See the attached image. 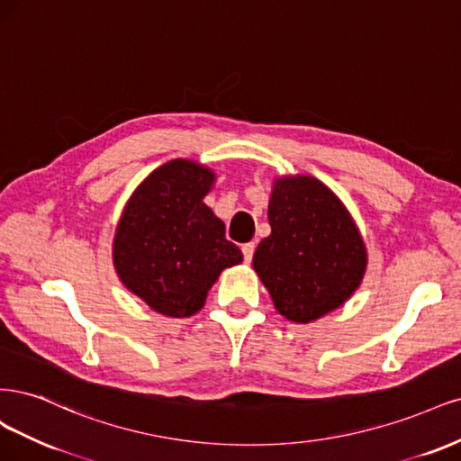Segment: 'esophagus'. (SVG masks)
I'll return each mask as SVG.
<instances>
[{"label": "esophagus", "instance_id": "obj_1", "mask_svg": "<svg viewBox=\"0 0 461 461\" xmlns=\"http://www.w3.org/2000/svg\"><path fill=\"white\" fill-rule=\"evenodd\" d=\"M241 250H243L245 262H250V260H252V255H255V243H245V245L241 247Z\"/></svg>", "mask_w": 461, "mask_h": 461}]
</instances>
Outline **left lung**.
Masks as SVG:
<instances>
[{"label":"left lung","mask_w":461,"mask_h":461,"mask_svg":"<svg viewBox=\"0 0 461 461\" xmlns=\"http://www.w3.org/2000/svg\"><path fill=\"white\" fill-rule=\"evenodd\" d=\"M270 237L252 266L281 316L318 320L358 289L366 272L362 237L333 193L310 176L281 177L268 206Z\"/></svg>","instance_id":"obj_1"}]
</instances>
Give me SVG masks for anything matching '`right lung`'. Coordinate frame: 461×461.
Returning a JSON list of instances; mask_svg holds the SVG:
<instances>
[{"mask_svg": "<svg viewBox=\"0 0 461 461\" xmlns=\"http://www.w3.org/2000/svg\"><path fill=\"white\" fill-rule=\"evenodd\" d=\"M212 182V172L195 162H167L136 189L118 221L116 274L165 316L195 314L220 272L243 260L224 221L203 203Z\"/></svg>", "mask_w": 461, "mask_h": 461, "instance_id": "obj_1", "label": "right lung"}]
</instances>
